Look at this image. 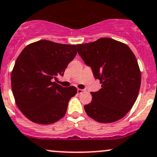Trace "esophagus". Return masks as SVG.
<instances>
[{
  "label": "esophagus",
  "instance_id": "esophagus-1",
  "mask_svg": "<svg viewBox=\"0 0 157 157\" xmlns=\"http://www.w3.org/2000/svg\"><path fill=\"white\" fill-rule=\"evenodd\" d=\"M83 90H81V89H77V94H82V93L83 92Z\"/></svg>",
  "mask_w": 157,
  "mask_h": 157
}]
</instances>
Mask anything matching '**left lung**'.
Returning <instances> with one entry per match:
<instances>
[{"mask_svg": "<svg viewBox=\"0 0 157 157\" xmlns=\"http://www.w3.org/2000/svg\"><path fill=\"white\" fill-rule=\"evenodd\" d=\"M77 52L102 86L90 93L92 101L84 106L86 114L99 123L121 120L133 107L140 87L141 72L133 51L122 42L102 37L77 44Z\"/></svg>", "mask_w": 157, "mask_h": 157, "instance_id": "left-lung-1", "label": "left lung"}]
</instances>
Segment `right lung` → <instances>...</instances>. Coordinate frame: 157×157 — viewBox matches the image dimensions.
Masks as SVG:
<instances>
[{
    "instance_id": "right-lung-1",
    "label": "right lung",
    "mask_w": 157,
    "mask_h": 157,
    "mask_svg": "<svg viewBox=\"0 0 157 157\" xmlns=\"http://www.w3.org/2000/svg\"><path fill=\"white\" fill-rule=\"evenodd\" d=\"M77 47L41 40L27 45L17 57L10 77L12 92L17 107L30 121L46 125L64 117L77 90L63 87L54 80L63 76Z\"/></svg>"
}]
</instances>
